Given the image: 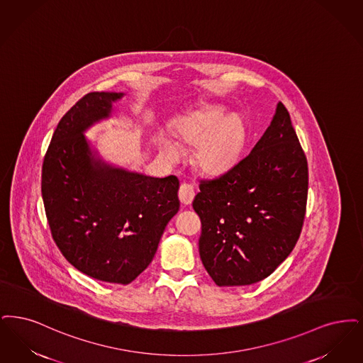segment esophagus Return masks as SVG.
Instances as JSON below:
<instances>
[{
    "label": "esophagus",
    "instance_id": "34e87169",
    "mask_svg": "<svg viewBox=\"0 0 363 363\" xmlns=\"http://www.w3.org/2000/svg\"><path fill=\"white\" fill-rule=\"evenodd\" d=\"M194 196H195V189L191 186V184H182L180 189H179V199L183 205H191V202L194 201Z\"/></svg>",
    "mask_w": 363,
    "mask_h": 363
}]
</instances>
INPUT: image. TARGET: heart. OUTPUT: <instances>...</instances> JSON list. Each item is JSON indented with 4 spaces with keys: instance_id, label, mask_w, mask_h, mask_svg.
Masks as SVG:
<instances>
[{
    "instance_id": "1",
    "label": "heart",
    "mask_w": 363,
    "mask_h": 363,
    "mask_svg": "<svg viewBox=\"0 0 363 363\" xmlns=\"http://www.w3.org/2000/svg\"><path fill=\"white\" fill-rule=\"evenodd\" d=\"M220 107H208L180 118L176 134L189 145H196L195 161L207 174H220L235 164L245 141V127L240 116L222 118ZM160 150L169 161L183 156V147L171 137L160 138Z\"/></svg>"
}]
</instances>
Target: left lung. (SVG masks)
Returning a JSON list of instances; mask_svg holds the SVG:
<instances>
[{"label":"left lung","mask_w":363,"mask_h":363,"mask_svg":"<svg viewBox=\"0 0 363 363\" xmlns=\"http://www.w3.org/2000/svg\"><path fill=\"white\" fill-rule=\"evenodd\" d=\"M308 161L282 103L250 155L199 182V253L218 286L271 275L300 238L308 201Z\"/></svg>","instance_id":"obj_1"}]
</instances>
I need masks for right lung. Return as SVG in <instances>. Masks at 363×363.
<instances>
[{"label":"right lung","instance_id":"right-lung-1","mask_svg":"<svg viewBox=\"0 0 363 363\" xmlns=\"http://www.w3.org/2000/svg\"><path fill=\"white\" fill-rule=\"evenodd\" d=\"M122 95L91 92L63 115L43 160L42 196L65 259L97 281L128 284L153 260L180 202L174 174H134L92 156L84 131Z\"/></svg>","mask_w":363,"mask_h":363}]
</instances>
